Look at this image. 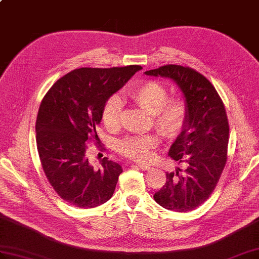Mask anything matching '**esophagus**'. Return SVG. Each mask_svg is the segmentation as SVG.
<instances>
[{"label":"esophagus","mask_w":259,"mask_h":259,"mask_svg":"<svg viewBox=\"0 0 259 259\" xmlns=\"http://www.w3.org/2000/svg\"><path fill=\"white\" fill-rule=\"evenodd\" d=\"M137 166L140 167L142 170H149L151 168L149 165H146V163H137Z\"/></svg>","instance_id":"34e87169"}]
</instances>
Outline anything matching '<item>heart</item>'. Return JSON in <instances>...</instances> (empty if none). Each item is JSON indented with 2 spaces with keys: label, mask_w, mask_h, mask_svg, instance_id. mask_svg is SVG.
<instances>
[{
  "label": "heart",
  "mask_w": 259,
  "mask_h": 259,
  "mask_svg": "<svg viewBox=\"0 0 259 259\" xmlns=\"http://www.w3.org/2000/svg\"><path fill=\"white\" fill-rule=\"evenodd\" d=\"M131 97L142 109L148 111L154 116L156 127L167 138L177 136L184 128L188 116L186 101L179 98H168L165 87L159 82L146 81L131 91ZM123 112L121 99L114 96L106 102L102 118L109 130L118 128ZM159 143V137L155 133L127 136L117 144V149L122 155L138 161L153 159L154 150Z\"/></svg>",
  "instance_id": "obj_1"
}]
</instances>
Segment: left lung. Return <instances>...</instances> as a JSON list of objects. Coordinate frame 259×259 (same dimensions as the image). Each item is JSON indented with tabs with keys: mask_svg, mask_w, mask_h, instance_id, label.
I'll return each instance as SVG.
<instances>
[{
	"mask_svg": "<svg viewBox=\"0 0 259 259\" xmlns=\"http://www.w3.org/2000/svg\"><path fill=\"white\" fill-rule=\"evenodd\" d=\"M145 74L171 79L188 106L186 124L168 151L187 167L166 172V184L154 199L170 211H192L209 199L228 159L230 128L224 104L211 82L194 69L167 65Z\"/></svg>",
	"mask_w": 259,
	"mask_h": 259,
	"instance_id": "8db88e82",
	"label": "left lung"
}]
</instances>
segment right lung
Here are the masks:
<instances>
[{
	"instance_id": "right-lung-1",
	"label": "right lung",
	"mask_w": 259,
	"mask_h": 259,
	"mask_svg": "<svg viewBox=\"0 0 259 259\" xmlns=\"http://www.w3.org/2000/svg\"><path fill=\"white\" fill-rule=\"evenodd\" d=\"M141 69H75L44 97L36 119L37 149L49 184L69 204L92 209L114 193L121 165L104 157L94 169L87 158V144L99 142L96 126L106 101Z\"/></svg>"
}]
</instances>
